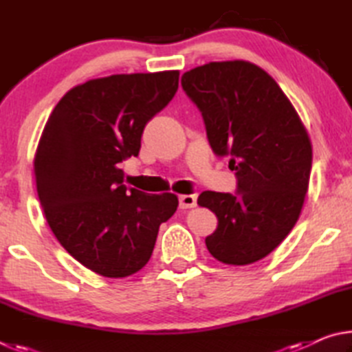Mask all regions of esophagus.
I'll use <instances>...</instances> for the list:
<instances>
[{
    "instance_id": "esophagus-1",
    "label": "esophagus",
    "mask_w": 352,
    "mask_h": 352,
    "mask_svg": "<svg viewBox=\"0 0 352 352\" xmlns=\"http://www.w3.org/2000/svg\"><path fill=\"white\" fill-rule=\"evenodd\" d=\"M180 208L182 210H189V208H194L197 205V197L195 194H186V195H180Z\"/></svg>"
}]
</instances>
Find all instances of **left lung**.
Masks as SVG:
<instances>
[{"label": "left lung", "mask_w": 352, "mask_h": 352, "mask_svg": "<svg viewBox=\"0 0 352 352\" xmlns=\"http://www.w3.org/2000/svg\"><path fill=\"white\" fill-rule=\"evenodd\" d=\"M182 87L204 116L217 157H230L234 194L204 190L197 204L217 216L206 248L228 265L270 254L300 217L312 169V146L278 83L243 60L186 71Z\"/></svg>", "instance_id": "1"}]
</instances>
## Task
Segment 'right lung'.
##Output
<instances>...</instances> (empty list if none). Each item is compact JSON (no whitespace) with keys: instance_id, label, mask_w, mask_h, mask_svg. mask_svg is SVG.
<instances>
[{"instance_id":"1","label":"right lung","mask_w":352,"mask_h":352,"mask_svg":"<svg viewBox=\"0 0 352 352\" xmlns=\"http://www.w3.org/2000/svg\"><path fill=\"white\" fill-rule=\"evenodd\" d=\"M178 71L115 74L74 87L58 100L34 160L47 225L87 269L126 278L151 259L177 195L124 184L119 163L138 157L146 124L178 90Z\"/></svg>"}]
</instances>
